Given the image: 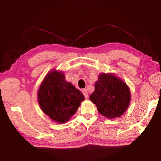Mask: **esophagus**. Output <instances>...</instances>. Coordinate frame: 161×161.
Instances as JSON below:
<instances>
[{"label": "esophagus", "instance_id": "esophagus-1", "mask_svg": "<svg viewBox=\"0 0 161 161\" xmlns=\"http://www.w3.org/2000/svg\"><path fill=\"white\" fill-rule=\"evenodd\" d=\"M82 93L84 94V97H85V99H87V98L89 97V94L86 89H82Z\"/></svg>", "mask_w": 161, "mask_h": 161}]
</instances>
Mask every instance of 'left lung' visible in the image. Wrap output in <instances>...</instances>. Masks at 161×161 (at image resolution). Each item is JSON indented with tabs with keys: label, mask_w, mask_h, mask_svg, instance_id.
Returning a JSON list of instances; mask_svg holds the SVG:
<instances>
[{
	"label": "left lung",
	"mask_w": 161,
	"mask_h": 161,
	"mask_svg": "<svg viewBox=\"0 0 161 161\" xmlns=\"http://www.w3.org/2000/svg\"><path fill=\"white\" fill-rule=\"evenodd\" d=\"M89 99L103 116L114 119L121 116L129 107L130 89L124 81L113 74L102 73L94 84Z\"/></svg>",
	"instance_id": "8db88e82"
}]
</instances>
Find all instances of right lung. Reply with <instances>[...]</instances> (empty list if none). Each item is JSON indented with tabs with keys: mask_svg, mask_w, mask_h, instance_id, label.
<instances>
[{
	"mask_svg": "<svg viewBox=\"0 0 161 161\" xmlns=\"http://www.w3.org/2000/svg\"><path fill=\"white\" fill-rule=\"evenodd\" d=\"M63 72L53 70L42 81L38 91V103L46 115L59 124L65 123L76 113L84 97Z\"/></svg>",
	"mask_w": 161,
	"mask_h": 161,
	"instance_id": "right-lung-1",
	"label": "right lung"
}]
</instances>
